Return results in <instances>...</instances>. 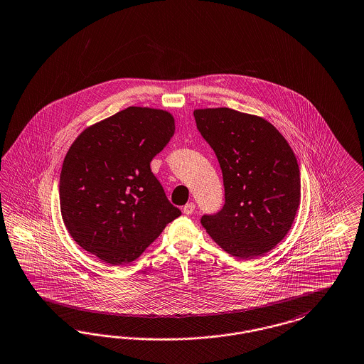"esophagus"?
I'll list each match as a JSON object with an SVG mask.
<instances>
[{
    "label": "esophagus",
    "instance_id": "obj_1",
    "mask_svg": "<svg viewBox=\"0 0 364 364\" xmlns=\"http://www.w3.org/2000/svg\"><path fill=\"white\" fill-rule=\"evenodd\" d=\"M183 211H184V214H192L193 211H195V203H192V202H189V203L186 204L184 205V208H183Z\"/></svg>",
    "mask_w": 364,
    "mask_h": 364
}]
</instances>
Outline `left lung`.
I'll return each mask as SVG.
<instances>
[{
    "instance_id": "obj_1",
    "label": "left lung",
    "mask_w": 364,
    "mask_h": 364,
    "mask_svg": "<svg viewBox=\"0 0 364 364\" xmlns=\"http://www.w3.org/2000/svg\"><path fill=\"white\" fill-rule=\"evenodd\" d=\"M196 127L218 159L225 204L203 215L229 255L256 259L286 237L301 203V173L284 136L268 120L230 108L195 109Z\"/></svg>"
}]
</instances>
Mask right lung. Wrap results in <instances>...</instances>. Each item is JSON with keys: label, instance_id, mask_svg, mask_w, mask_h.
Returning a JSON list of instances; mask_svg holds the SVG:
<instances>
[{"label": "right lung", "instance_id": "1", "mask_svg": "<svg viewBox=\"0 0 364 364\" xmlns=\"http://www.w3.org/2000/svg\"><path fill=\"white\" fill-rule=\"evenodd\" d=\"M173 134L169 112L129 107L77 136L62 165L59 203L80 247L104 262L127 264L181 215L150 169Z\"/></svg>", "mask_w": 364, "mask_h": 364}]
</instances>
